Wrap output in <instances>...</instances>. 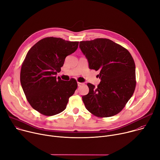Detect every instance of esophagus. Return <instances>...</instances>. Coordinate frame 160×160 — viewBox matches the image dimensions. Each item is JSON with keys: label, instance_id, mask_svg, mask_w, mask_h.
Here are the masks:
<instances>
[{"label": "esophagus", "instance_id": "34e87169", "mask_svg": "<svg viewBox=\"0 0 160 160\" xmlns=\"http://www.w3.org/2000/svg\"><path fill=\"white\" fill-rule=\"evenodd\" d=\"M77 84H78V86L80 87L82 84H83V83H80V82H77Z\"/></svg>", "mask_w": 160, "mask_h": 160}]
</instances>
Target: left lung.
I'll list each match as a JSON object with an SVG mask.
<instances>
[{
    "label": "left lung",
    "instance_id": "obj_1",
    "mask_svg": "<svg viewBox=\"0 0 160 160\" xmlns=\"http://www.w3.org/2000/svg\"><path fill=\"white\" fill-rule=\"evenodd\" d=\"M79 47L90 70H99L100 83H87L89 92L82 96L86 109L98 117L119 113L132 96L136 85L135 65L130 53L108 38L80 42Z\"/></svg>",
    "mask_w": 160,
    "mask_h": 160
}]
</instances>
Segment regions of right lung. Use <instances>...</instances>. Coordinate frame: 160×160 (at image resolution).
<instances>
[{
    "label": "right lung",
    "mask_w": 160,
    "mask_h": 160,
    "mask_svg": "<svg viewBox=\"0 0 160 160\" xmlns=\"http://www.w3.org/2000/svg\"><path fill=\"white\" fill-rule=\"evenodd\" d=\"M79 42L47 37L28 51L22 64L20 82L31 106L45 116L63 111L70 97L77 88L75 79L64 81L56 78L67 56L78 48Z\"/></svg>",
    "instance_id": "obj_1"
}]
</instances>
